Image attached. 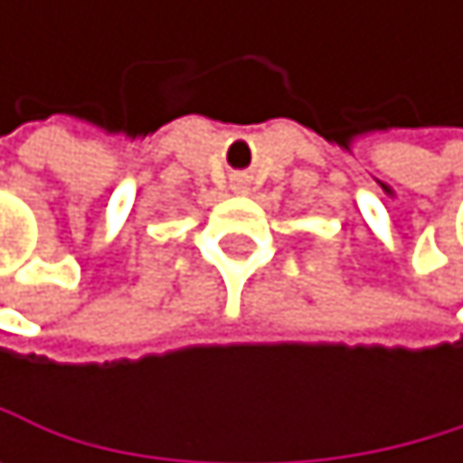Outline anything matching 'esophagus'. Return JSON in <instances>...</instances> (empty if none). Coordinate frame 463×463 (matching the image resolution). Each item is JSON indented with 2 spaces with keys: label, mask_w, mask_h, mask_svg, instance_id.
Listing matches in <instances>:
<instances>
[{
  "label": "esophagus",
  "mask_w": 463,
  "mask_h": 463,
  "mask_svg": "<svg viewBox=\"0 0 463 463\" xmlns=\"http://www.w3.org/2000/svg\"><path fill=\"white\" fill-rule=\"evenodd\" d=\"M233 188H236V191H247V185H244V180H241V177H236V180H233Z\"/></svg>",
  "instance_id": "34e87169"
}]
</instances>
